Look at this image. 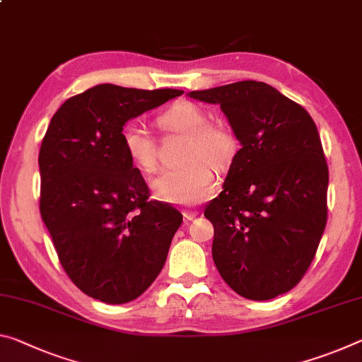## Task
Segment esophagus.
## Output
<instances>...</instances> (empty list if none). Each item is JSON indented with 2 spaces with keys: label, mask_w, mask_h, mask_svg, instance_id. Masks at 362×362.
Listing matches in <instances>:
<instances>
[{
  "label": "esophagus",
  "mask_w": 362,
  "mask_h": 362,
  "mask_svg": "<svg viewBox=\"0 0 362 362\" xmlns=\"http://www.w3.org/2000/svg\"><path fill=\"white\" fill-rule=\"evenodd\" d=\"M197 216H198L197 211H185V212H183V221H185V222H192Z\"/></svg>",
  "instance_id": "34e87169"
}]
</instances>
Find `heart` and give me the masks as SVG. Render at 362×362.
I'll return each instance as SVG.
<instances>
[{"instance_id": "1", "label": "heart", "mask_w": 362, "mask_h": 362, "mask_svg": "<svg viewBox=\"0 0 362 362\" xmlns=\"http://www.w3.org/2000/svg\"><path fill=\"white\" fill-rule=\"evenodd\" d=\"M158 125L165 132L187 135L182 154L185 164L160 170L151 185L156 197L174 204H197L216 190V175L210 168L223 170L238 151V139L228 125L211 124L208 112L190 101L172 105L158 116ZM122 148L130 163L143 172L158 165V143L141 125L130 122L124 127Z\"/></svg>"}]
</instances>
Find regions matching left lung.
Here are the masks:
<instances>
[{"label":"left lung","mask_w":362,"mask_h":362,"mask_svg":"<svg viewBox=\"0 0 362 362\" xmlns=\"http://www.w3.org/2000/svg\"><path fill=\"white\" fill-rule=\"evenodd\" d=\"M188 96L221 105L242 143L204 209L217 271L248 300L286 293L305 277L327 223L329 165L317 127L305 107L256 80Z\"/></svg>","instance_id":"obj_1"}]
</instances>
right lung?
<instances>
[{
	"label": "right lung",
	"instance_id": "add662e5",
	"mask_svg": "<svg viewBox=\"0 0 362 362\" xmlns=\"http://www.w3.org/2000/svg\"><path fill=\"white\" fill-rule=\"evenodd\" d=\"M180 90L103 83L57 109L38 154L40 212L62 269L107 305L139 298L163 269L182 214L150 202L122 148L124 125Z\"/></svg>",
	"mask_w": 362,
	"mask_h": 362
}]
</instances>
